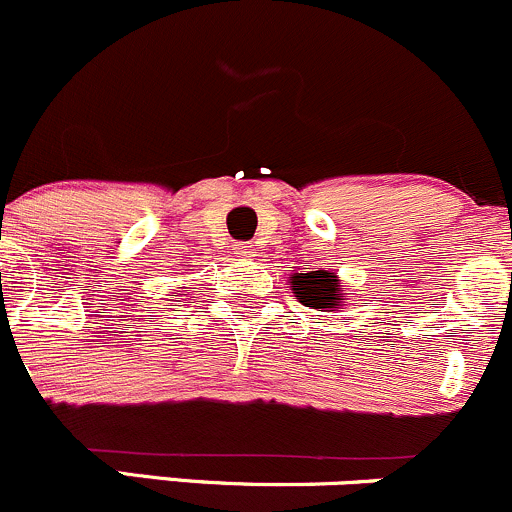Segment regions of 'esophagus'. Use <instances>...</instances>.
Masks as SVG:
<instances>
[{
  "label": "esophagus",
  "mask_w": 512,
  "mask_h": 512,
  "mask_svg": "<svg viewBox=\"0 0 512 512\" xmlns=\"http://www.w3.org/2000/svg\"><path fill=\"white\" fill-rule=\"evenodd\" d=\"M236 251H239L241 258H254L256 256V249H254V246H249V244H239V246H236Z\"/></svg>",
  "instance_id": "esophagus-1"
}]
</instances>
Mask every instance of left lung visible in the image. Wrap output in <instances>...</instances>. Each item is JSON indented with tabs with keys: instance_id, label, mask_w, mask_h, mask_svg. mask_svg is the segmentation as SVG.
<instances>
[{
	"instance_id": "8db88e82",
	"label": "left lung",
	"mask_w": 512,
	"mask_h": 512,
	"mask_svg": "<svg viewBox=\"0 0 512 512\" xmlns=\"http://www.w3.org/2000/svg\"><path fill=\"white\" fill-rule=\"evenodd\" d=\"M288 286L298 303L315 310H333L345 305V293L340 288V278L330 271H305L291 273Z\"/></svg>"
}]
</instances>
